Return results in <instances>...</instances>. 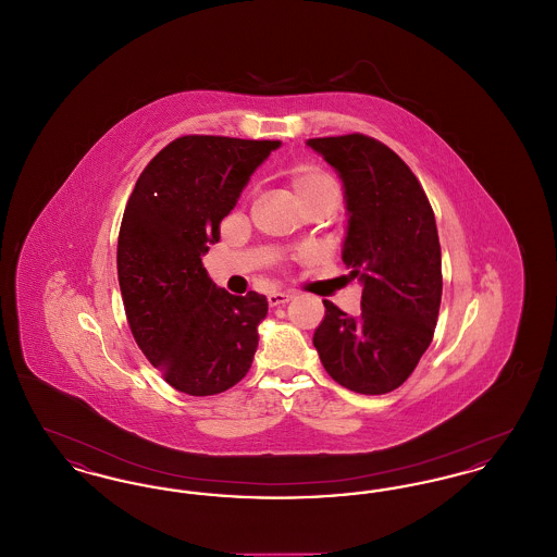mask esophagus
Instances as JSON below:
<instances>
[{"mask_svg":"<svg viewBox=\"0 0 557 557\" xmlns=\"http://www.w3.org/2000/svg\"><path fill=\"white\" fill-rule=\"evenodd\" d=\"M292 298H294L292 292H271L267 296V302H269V307H280V305L290 302Z\"/></svg>","mask_w":557,"mask_h":557,"instance_id":"1","label":"esophagus"}]
</instances>
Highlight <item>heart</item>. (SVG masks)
<instances>
[{
  "label": "heart",
  "mask_w": 557,
  "mask_h": 557,
  "mask_svg": "<svg viewBox=\"0 0 557 557\" xmlns=\"http://www.w3.org/2000/svg\"><path fill=\"white\" fill-rule=\"evenodd\" d=\"M294 198L302 209H309L319 202H338L341 189L334 177L321 171H296L290 177Z\"/></svg>",
  "instance_id": "heart-1"
}]
</instances>
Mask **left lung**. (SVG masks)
Instances as JSON below:
<instances>
[{
  "mask_svg": "<svg viewBox=\"0 0 557 557\" xmlns=\"http://www.w3.org/2000/svg\"><path fill=\"white\" fill-rule=\"evenodd\" d=\"M343 177L348 211L343 261L363 282L357 318L323 300L313 336L325 371L359 395H386L432 343L441 296L434 211L413 171L363 133L307 141Z\"/></svg>",
  "mask_w": 557,
  "mask_h": 557,
  "instance_id": "left-lung-1",
  "label": "left lung"
}]
</instances>
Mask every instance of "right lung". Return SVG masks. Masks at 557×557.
Segmentation results:
<instances>
[{
    "label": "right lung",
    "mask_w": 557,
    "mask_h": 557,
    "mask_svg": "<svg viewBox=\"0 0 557 557\" xmlns=\"http://www.w3.org/2000/svg\"><path fill=\"white\" fill-rule=\"evenodd\" d=\"M277 139L182 135L141 171L123 212L116 271L133 338L166 384L191 397L250 370L267 298L216 288L202 265L219 223Z\"/></svg>",
    "instance_id": "right-lung-1"
}]
</instances>
